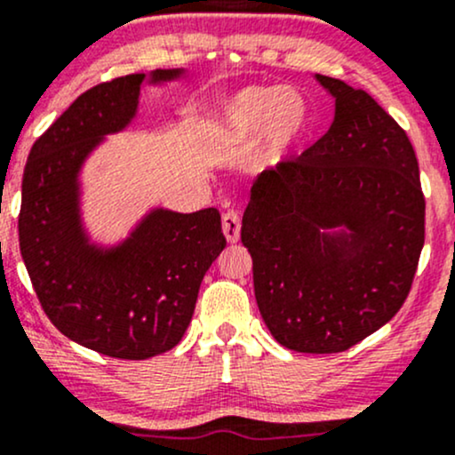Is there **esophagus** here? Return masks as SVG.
Listing matches in <instances>:
<instances>
[{"label": "esophagus", "instance_id": "34e87169", "mask_svg": "<svg viewBox=\"0 0 455 455\" xmlns=\"http://www.w3.org/2000/svg\"><path fill=\"white\" fill-rule=\"evenodd\" d=\"M221 226L228 243H238V238H241V217H238V212L228 210L221 219Z\"/></svg>", "mask_w": 455, "mask_h": 455}]
</instances>
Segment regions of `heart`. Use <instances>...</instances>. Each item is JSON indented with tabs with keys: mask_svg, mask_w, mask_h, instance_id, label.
<instances>
[{
	"mask_svg": "<svg viewBox=\"0 0 455 455\" xmlns=\"http://www.w3.org/2000/svg\"><path fill=\"white\" fill-rule=\"evenodd\" d=\"M307 128V104L292 89H249L229 104L221 136L232 143L247 140L260 130L267 160H277Z\"/></svg>",
	"mask_w": 455,
	"mask_h": 455,
	"instance_id": "1",
	"label": "heart"
}]
</instances>
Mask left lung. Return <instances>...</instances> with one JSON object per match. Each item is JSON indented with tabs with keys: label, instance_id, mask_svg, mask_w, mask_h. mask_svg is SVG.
Listing matches in <instances>:
<instances>
[{
	"label": "left lung",
	"instance_id": "1",
	"mask_svg": "<svg viewBox=\"0 0 455 455\" xmlns=\"http://www.w3.org/2000/svg\"><path fill=\"white\" fill-rule=\"evenodd\" d=\"M316 80L336 100L334 121L253 182L241 241L273 339L301 354H339L403 306L425 243V197L402 125L366 91Z\"/></svg>",
	"mask_w": 455,
	"mask_h": 455
}]
</instances>
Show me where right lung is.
<instances>
[{"label":"right lung","instance_id":"1","mask_svg":"<svg viewBox=\"0 0 455 455\" xmlns=\"http://www.w3.org/2000/svg\"><path fill=\"white\" fill-rule=\"evenodd\" d=\"M182 69L154 71L167 82ZM145 73L101 82L36 139L21 184L19 247L34 292L67 339L97 354L148 360L182 340L204 275L226 247L217 208L154 210L119 247L91 245L77 173L106 134L136 115Z\"/></svg>","mask_w":455,"mask_h":455}]
</instances>
